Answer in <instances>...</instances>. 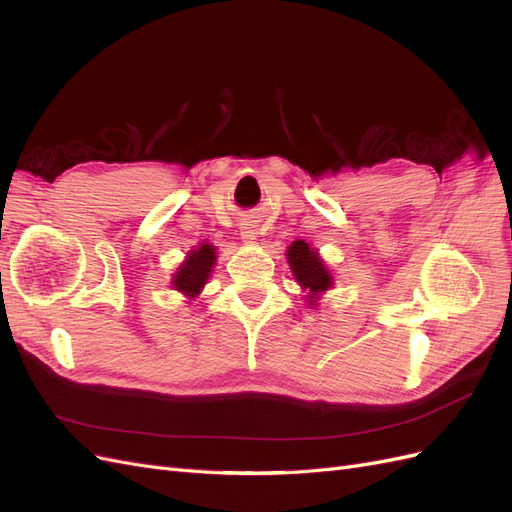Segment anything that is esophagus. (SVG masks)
I'll return each instance as SVG.
<instances>
[{"mask_svg":"<svg viewBox=\"0 0 512 512\" xmlns=\"http://www.w3.org/2000/svg\"><path fill=\"white\" fill-rule=\"evenodd\" d=\"M256 235H258V232H256L254 224H243L241 226V239L243 241H252V239H256Z\"/></svg>","mask_w":512,"mask_h":512,"instance_id":"34e87169","label":"esophagus"}]
</instances>
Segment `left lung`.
<instances>
[{"label": "left lung", "instance_id": "obj_1", "mask_svg": "<svg viewBox=\"0 0 512 512\" xmlns=\"http://www.w3.org/2000/svg\"><path fill=\"white\" fill-rule=\"evenodd\" d=\"M288 256V265L294 273V280L303 286V290H309V305H316L318 294L324 290H329L333 286V277L329 269L324 267L322 258L314 247H309L305 241H292L290 247L286 250Z\"/></svg>", "mask_w": 512, "mask_h": 512}]
</instances>
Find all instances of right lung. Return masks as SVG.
I'll return each instance as SVG.
<instances>
[{"label":"right lung","mask_w":512,"mask_h":512,"mask_svg":"<svg viewBox=\"0 0 512 512\" xmlns=\"http://www.w3.org/2000/svg\"><path fill=\"white\" fill-rule=\"evenodd\" d=\"M215 265V247L209 243L198 245L196 250H192L188 256H185L183 265L179 271L173 275V286L175 290L183 292L185 297H196L207 284L211 269Z\"/></svg>","instance_id":"1"}]
</instances>
